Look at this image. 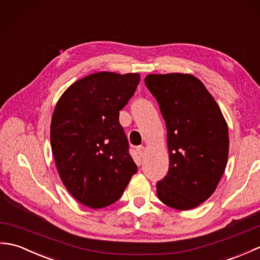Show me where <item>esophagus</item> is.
<instances>
[{"mask_svg":"<svg viewBox=\"0 0 260 260\" xmlns=\"http://www.w3.org/2000/svg\"><path fill=\"white\" fill-rule=\"evenodd\" d=\"M136 151H137V153H139L140 154V156L141 157H143V156H144V153H145V147L144 146H137L136 147Z\"/></svg>","mask_w":260,"mask_h":260,"instance_id":"34e87169","label":"esophagus"}]
</instances>
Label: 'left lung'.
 Masks as SVG:
<instances>
[{
    "instance_id": "1",
    "label": "left lung",
    "mask_w": 260,
    "mask_h": 260,
    "mask_svg": "<svg viewBox=\"0 0 260 260\" xmlns=\"http://www.w3.org/2000/svg\"><path fill=\"white\" fill-rule=\"evenodd\" d=\"M168 131L170 168L156 183L159 200L178 210L212 196L227 167L228 125L207 88L189 74L147 75Z\"/></svg>"
}]
</instances>
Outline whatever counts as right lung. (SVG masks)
<instances>
[{"instance_id": "add662e5", "label": "right lung", "mask_w": 260, "mask_h": 260, "mask_svg": "<svg viewBox=\"0 0 260 260\" xmlns=\"http://www.w3.org/2000/svg\"><path fill=\"white\" fill-rule=\"evenodd\" d=\"M139 74H91L58 101L50 141L62 183L77 201L105 208L123 194L137 167L119 124V110L134 95Z\"/></svg>"}]
</instances>
